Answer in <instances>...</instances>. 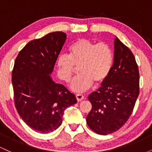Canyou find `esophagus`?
<instances>
[{"label": "esophagus", "instance_id": "obj_1", "mask_svg": "<svg viewBox=\"0 0 152 152\" xmlns=\"http://www.w3.org/2000/svg\"><path fill=\"white\" fill-rule=\"evenodd\" d=\"M76 99H77L78 102H81V101L84 99V96H83L82 94H76Z\"/></svg>", "mask_w": 152, "mask_h": 152}]
</instances>
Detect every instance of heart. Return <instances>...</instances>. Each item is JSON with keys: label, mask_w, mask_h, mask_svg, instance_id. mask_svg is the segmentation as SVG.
Here are the masks:
<instances>
[{"label": "heart", "mask_w": 152, "mask_h": 152, "mask_svg": "<svg viewBox=\"0 0 152 152\" xmlns=\"http://www.w3.org/2000/svg\"><path fill=\"white\" fill-rule=\"evenodd\" d=\"M69 50V56L62 53L57 58V75L61 80L69 82L78 66L80 75L71 81V90L82 93L90 88L94 82L101 84L106 81L114 61L113 50L109 45L81 38Z\"/></svg>", "instance_id": "b5f03b06"}]
</instances>
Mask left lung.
Instances as JSON below:
<instances>
[{
  "instance_id": "left-lung-1",
  "label": "left lung",
  "mask_w": 152,
  "mask_h": 152,
  "mask_svg": "<svg viewBox=\"0 0 152 152\" xmlns=\"http://www.w3.org/2000/svg\"><path fill=\"white\" fill-rule=\"evenodd\" d=\"M139 94V73L135 57L116 36L114 64L106 80L88 99L92 109L86 123L102 135L115 132L129 119Z\"/></svg>"
}]
</instances>
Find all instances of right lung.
I'll use <instances>...</instances> for the list:
<instances>
[{
    "label": "right lung",
    "mask_w": 152,
    "mask_h": 152,
    "mask_svg": "<svg viewBox=\"0 0 152 152\" xmlns=\"http://www.w3.org/2000/svg\"><path fill=\"white\" fill-rule=\"evenodd\" d=\"M66 40L65 33L56 31L30 41L19 52L12 71L17 111L41 134L60 126L65 109L77 102L74 94L50 76Z\"/></svg>",
    "instance_id": "1"
}]
</instances>
